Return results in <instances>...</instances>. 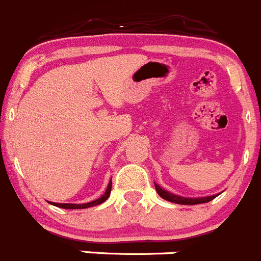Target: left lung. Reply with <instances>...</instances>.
Returning a JSON list of instances; mask_svg holds the SVG:
<instances>
[{
    "label": "left lung",
    "instance_id": "1",
    "mask_svg": "<svg viewBox=\"0 0 261 261\" xmlns=\"http://www.w3.org/2000/svg\"><path fill=\"white\" fill-rule=\"evenodd\" d=\"M154 188H156V192L159 193L160 197L165 200H169L171 203H176V204H184V205H194V204H200V203H207L211 202L212 199H215L217 195H210V197H202V198H185L181 195H176L174 193H170L167 190H165L164 188L160 187L159 184L154 182Z\"/></svg>",
    "mask_w": 261,
    "mask_h": 261
}]
</instances>
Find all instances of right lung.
<instances>
[{"mask_svg": "<svg viewBox=\"0 0 261 261\" xmlns=\"http://www.w3.org/2000/svg\"><path fill=\"white\" fill-rule=\"evenodd\" d=\"M110 192H112V179H110V181H109V184H108V188H107V190H105L104 194H102L100 198H97V199L92 200V202L84 203V204H73V203H53V202H49V203L53 205H56V207L64 208V210H84V208L95 207V205H99V204H101V203H104L105 200L109 198Z\"/></svg>", "mask_w": 261, "mask_h": 261, "instance_id": "1", "label": "right lung"}]
</instances>
